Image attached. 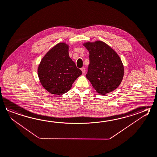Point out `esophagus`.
Segmentation results:
<instances>
[{"instance_id":"esophagus-1","label":"esophagus","mask_w":157,"mask_h":157,"mask_svg":"<svg viewBox=\"0 0 157 157\" xmlns=\"http://www.w3.org/2000/svg\"><path fill=\"white\" fill-rule=\"evenodd\" d=\"M81 71H82L83 74L85 73V68H84V67H82V68H81Z\"/></svg>"}]
</instances>
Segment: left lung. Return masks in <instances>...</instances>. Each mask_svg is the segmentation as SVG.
I'll use <instances>...</instances> for the list:
<instances>
[{
  "instance_id": "1",
  "label": "left lung",
  "mask_w": 157,
  "mask_h": 157,
  "mask_svg": "<svg viewBox=\"0 0 157 157\" xmlns=\"http://www.w3.org/2000/svg\"><path fill=\"white\" fill-rule=\"evenodd\" d=\"M90 53L86 78L97 92L105 95L115 90L121 83L124 68L117 54L101 41L84 44Z\"/></svg>"
}]
</instances>
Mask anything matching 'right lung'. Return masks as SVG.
<instances>
[{
	"mask_svg": "<svg viewBox=\"0 0 157 157\" xmlns=\"http://www.w3.org/2000/svg\"><path fill=\"white\" fill-rule=\"evenodd\" d=\"M69 46L61 42L50 49L42 58L38 67L42 86L48 92L60 95L71 90L82 71L69 56Z\"/></svg>",
	"mask_w": 157,
	"mask_h": 157,
	"instance_id": "add662e5",
	"label": "right lung"
}]
</instances>
